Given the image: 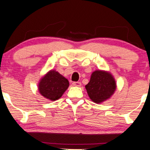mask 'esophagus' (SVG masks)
<instances>
[{"mask_svg": "<svg viewBox=\"0 0 150 150\" xmlns=\"http://www.w3.org/2000/svg\"><path fill=\"white\" fill-rule=\"evenodd\" d=\"M73 85L75 86L79 87V86H81V82H79V81H75V82H73Z\"/></svg>", "mask_w": 150, "mask_h": 150, "instance_id": "obj_1", "label": "esophagus"}]
</instances>
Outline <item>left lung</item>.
Returning <instances> with one entry per match:
<instances>
[{
    "instance_id": "left-lung-1",
    "label": "left lung",
    "mask_w": 150,
    "mask_h": 150,
    "mask_svg": "<svg viewBox=\"0 0 150 150\" xmlns=\"http://www.w3.org/2000/svg\"><path fill=\"white\" fill-rule=\"evenodd\" d=\"M116 82L110 72L96 70L93 72L90 81L85 86L88 97L96 104L102 103L113 96Z\"/></svg>"
}]
</instances>
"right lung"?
I'll use <instances>...</instances> for the list:
<instances>
[{
    "mask_svg": "<svg viewBox=\"0 0 150 150\" xmlns=\"http://www.w3.org/2000/svg\"><path fill=\"white\" fill-rule=\"evenodd\" d=\"M69 86V81L55 70H50L40 79L38 90L43 97L55 101L62 97Z\"/></svg>",
    "mask_w": 150,
    "mask_h": 150,
    "instance_id": "right-lung-1",
    "label": "right lung"
}]
</instances>
